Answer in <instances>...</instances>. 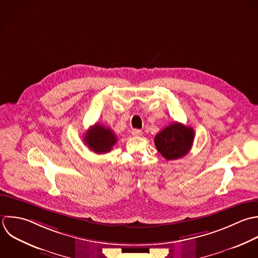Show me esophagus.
I'll return each instance as SVG.
<instances>
[{"mask_svg": "<svg viewBox=\"0 0 258 258\" xmlns=\"http://www.w3.org/2000/svg\"><path fill=\"white\" fill-rule=\"evenodd\" d=\"M132 135L135 136V137H141V136H143V132H142L141 130L134 128V130L132 131Z\"/></svg>", "mask_w": 258, "mask_h": 258, "instance_id": "34e87169", "label": "esophagus"}]
</instances>
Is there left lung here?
I'll list each match as a JSON object with an SVG mask.
<instances>
[{
	"label": "left lung",
	"instance_id": "left-lung-1",
	"mask_svg": "<svg viewBox=\"0 0 258 258\" xmlns=\"http://www.w3.org/2000/svg\"><path fill=\"white\" fill-rule=\"evenodd\" d=\"M195 133L192 127L174 122L155 137V145L159 153L168 161L186 156L192 148Z\"/></svg>",
	"mask_w": 258,
	"mask_h": 258
}]
</instances>
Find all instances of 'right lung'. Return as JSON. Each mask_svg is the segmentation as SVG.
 I'll use <instances>...</instances> for the list:
<instances>
[{
  "instance_id": "1",
  "label": "right lung",
  "mask_w": 258,
  "mask_h": 258,
  "mask_svg": "<svg viewBox=\"0 0 258 258\" xmlns=\"http://www.w3.org/2000/svg\"><path fill=\"white\" fill-rule=\"evenodd\" d=\"M88 148L96 154H106L111 151L117 138L114 133L102 124L95 123L88 130L83 138Z\"/></svg>"
}]
</instances>
